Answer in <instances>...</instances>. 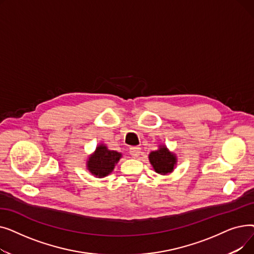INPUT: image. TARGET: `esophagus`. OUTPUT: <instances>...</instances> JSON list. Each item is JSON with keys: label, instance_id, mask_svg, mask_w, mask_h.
<instances>
[{"label": "esophagus", "instance_id": "34e87169", "mask_svg": "<svg viewBox=\"0 0 254 254\" xmlns=\"http://www.w3.org/2000/svg\"><path fill=\"white\" fill-rule=\"evenodd\" d=\"M140 153H141V150L139 147H131L129 149V154L131 155V157H134V158L138 157L140 155Z\"/></svg>", "mask_w": 254, "mask_h": 254}]
</instances>
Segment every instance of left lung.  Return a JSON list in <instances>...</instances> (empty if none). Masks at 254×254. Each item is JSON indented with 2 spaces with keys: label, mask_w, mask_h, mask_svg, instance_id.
I'll use <instances>...</instances> for the list:
<instances>
[{
  "label": "left lung",
  "mask_w": 254,
  "mask_h": 254,
  "mask_svg": "<svg viewBox=\"0 0 254 254\" xmlns=\"http://www.w3.org/2000/svg\"><path fill=\"white\" fill-rule=\"evenodd\" d=\"M149 162L156 173L167 175L174 170L177 164V157L174 153L169 151L166 146H159L157 150L150 152Z\"/></svg>",
  "instance_id": "left-lung-1"
}]
</instances>
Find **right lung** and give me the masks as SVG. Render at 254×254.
<instances>
[{
    "instance_id": "add662e5",
    "label": "right lung",
    "mask_w": 254,
    "mask_h": 254,
    "mask_svg": "<svg viewBox=\"0 0 254 254\" xmlns=\"http://www.w3.org/2000/svg\"><path fill=\"white\" fill-rule=\"evenodd\" d=\"M122 157V153L109 150L104 144L99 145L87 161V170L98 178L106 177L113 171Z\"/></svg>"
}]
</instances>
